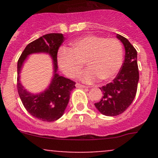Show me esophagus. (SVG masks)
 <instances>
[{
    "label": "esophagus",
    "instance_id": "1",
    "mask_svg": "<svg viewBox=\"0 0 158 158\" xmlns=\"http://www.w3.org/2000/svg\"><path fill=\"white\" fill-rule=\"evenodd\" d=\"M76 86L77 87V88H87V87L85 86V85H82V84H80V83H76Z\"/></svg>",
    "mask_w": 158,
    "mask_h": 158
}]
</instances>
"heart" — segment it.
Returning a JSON list of instances; mask_svg holds the SVG:
<instances>
[{
	"instance_id": "1",
	"label": "heart",
	"mask_w": 158,
	"mask_h": 158,
	"mask_svg": "<svg viewBox=\"0 0 158 158\" xmlns=\"http://www.w3.org/2000/svg\"><path fill=\"white\" fill-rule=\"evenodd\" d=\"M71 46L72 49L61 48L57 55L59 66L68 77L79 76L84 63L88 69L81 75L80 79L86 83L98 79L104 82L112 80L121 69L123 51L116 39L89 35L75 40Z\"/></svg>"
}]
</instances>
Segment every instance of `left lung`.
<instances>
[{"instance_id":"obj_1","label":"left lung","mask_w":158,"mask_h":158,"mask_svg":"<svg viewBox=\"0 0 158 158\" xmlns=\"http://www.w3.org/2000/svg\"><path fill=\"white\" fill-rule=\"evenodd\" d=\"M116 36L125 47V60L112 82L100 88L103 96L95 103V108L107 116L118 115L131 106L136 95L139 80L136 49L125 37L119 34Z\"/></svg>"}]
</instances>
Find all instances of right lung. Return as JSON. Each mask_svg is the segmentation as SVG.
Wrapping results in <instances>:
<instances>
[{"mask_svg": "<svg viewBox=\"0 0 158 158\" xmlns=\"http://www.w3.org/2000/svg\"><path fill=\"white\" fill-rule=\"evenodd\" d=\"M64 41L62 33H48L30 43L17 62V91L27 111L36 118L44 122H54L62 117L69 101L70 93L76 88V82L57 73V52ZM46 52L54 60V77L44 92L32 94L23 88L19 82V73L25 60L32 53Z\"/></svg>", "mask_w": 158, "mask_h": 158, "instance_id": "obj_1", "label": "right lung"}]
</instances>
